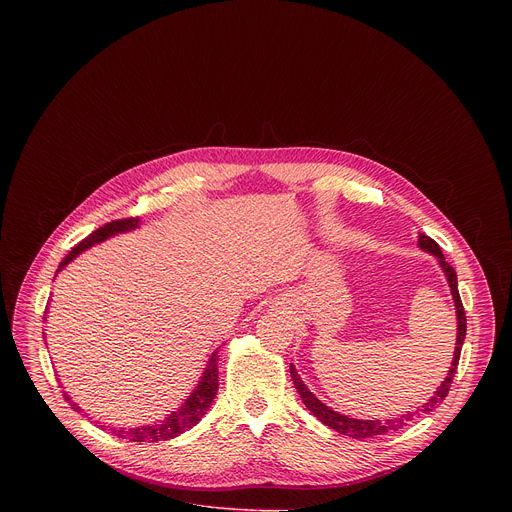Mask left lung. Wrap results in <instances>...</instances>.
Masks as SVG:
<instances>
[{"mask_svg":"<svg viewBox=\"0 0 512 512\" xmlns=\"http://www.w3.org/2000/svg\"><path fill=\"white\" fill-rule=\"evenodd\" d=\"M417 245L431 253L437 263H440V267L444 269L446 273V279L450 283V289H452V298H454V304H456V318H458V336H456V350H454V360H452V367L448 371V377L442 381V385L437 387V391L433 393L431 399H427V403H423L421 407H417L415 411H407L403 413L401 417H393V419H354L350 415H342L338 411H332L330 407H326L306 385L304 381L300 379L298 371L294 364H289V373H291V381H294L304 405L314 413V417H318L324 425L336 429L338 433L342 435H350L354 437V440H367V437H373V435H385V433H391V431H399L401 427H405L407 423H411L413 419H417L419 415L423 413H429L433 411L437 405H440L448 393H450V387H452V379L456 375V369H458V360H460V352H462V344H464V338H466V312H464V306H462V300H460V291H458V275L454 271V267L446 261L440 245H437L433 239H429L427 235H419V241Z\"/></svg>","mask_w":512,"mask_h":512,"instance_id":"1","label":"left lung"}]
</instances>
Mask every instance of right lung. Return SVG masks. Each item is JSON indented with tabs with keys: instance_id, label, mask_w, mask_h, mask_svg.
Returning <instances> with one entry per match:
<instances>
[{
	"instance_id": "add662e5",
	"label": "right lung",
	"mask_w": 512,
	"mask_h": 512,
	"mask_svg": "<svg viewBox=\"0 0 512 512\" xmlns=\"http://www.w3.org/2000/svg\"><path fill=\"white\" fill-rule=\"evenodd\" d=\"M139 225V218H121V221H113V223H107L105 227L97 229L93 235H89L87 239H83L77 247H72V251L62 259V263L58 265L56 273L62 271L72 259H75L77 255H81L83 251H87L89 247L117 235V233H125V231H133L137 229ZM216 352H212V356L208 358V364L206 369L196 385V389L190 393V397L184 401V405L178 409V411H172L164 421H158V423H150V425H139V427H113L111 433H115L117 437H123V440H129V442H139V444H150V442H164V440H172V437L184 433L186 429H190L192 425H196L202 415L208 411L212 399L216 397V391H218V358H216ZM64 399L72 405V409H79L81 407L70 401V397L64 393Z\"/></svg>"
}]
</instances>
